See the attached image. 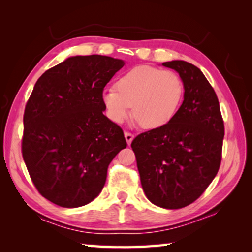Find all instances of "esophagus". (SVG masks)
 Returning <instances> with one entry per match:
<instances>
[{"instance_id":"1","label":"esophagus","mask_w":252,"mask_h":252,"mask_svg":"<svg viewBox=\"0 0 252 252\" xmlns=\"http://www.w3.org/2000/svg\"><path fill=\"white\" fill-rule=\"evenodd\" d=\"M125 138H126V143H127V144H131L132 140H133V138H134V135L132 134V133H129V132H126V133H125Z\"/></svg>"}]
</instances>
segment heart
Returning <instances> with one entry per match:
<instances>
[{
    "label": "heart",
    "instance_id": "1",
    "mask_svg": "<svg viewBox=\"0 0 252 252\" xmlns=\"http://www.w3.org/2000/svg\"><path fill=\"white\" fill-rule=\"evenodd\" d=\"M185 92L180 75L171 70L138 65L119 76L116 88L105 89L101 99L114 123L131 117L132 106L138 122L146 129H159L171 122Z\"/></svg>",
    "mask_w": 252,
    "mask_h": 252
}]
</instances>
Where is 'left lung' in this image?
<instances>
[{"label":"left lung","instance_id":"1","mask_svg":"<svg viewBox=\"0 0 252 252\" xmlns=\"http://www.w3.org/2000/svg\"><path fill=\"white\" fill-rule=\"evenodd\" d=\"M162 65L180 75L183 102L171 122L138 135L131 147L147 198L160 208L180 209L195 201L218 173L224 126L201 70L181 60Z\"/></svg>","mask_w":252,"mask_h":252}]
</instances>
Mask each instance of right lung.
I'll use <instances>...</instances> for the list:
<instances>
[{
  "mask_svg": "<svg viewBox=\"0 0 252 252\" xmlns=\"http://www.w3.org/2000/svg\"><path fill=\"white\" fill-rule=\"evenodd\" d=\"M123 65V60L105 55H76L45 71L34 85L24 111L22 156L37 191L60 207L94 200L110 162L126 147L101 99Z\"/></svg>",
  "mask_w": 252,
  "mask_h": 252,
  "instance_id": "obj_1",
  "label": "right lung"
}]
</instances>
